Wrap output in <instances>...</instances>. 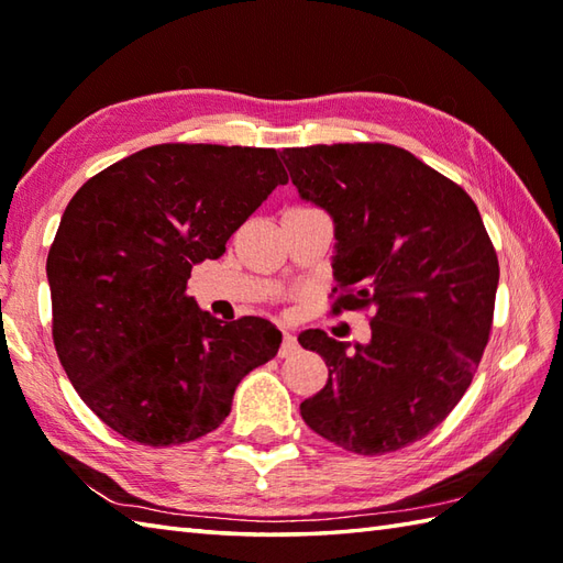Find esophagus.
<instances>
[{
	"mask_svg": "<svg viewBox=\"0 0 563 563\" xmlns=\"http://www.w3.org/2000/svg\"><path fill=\"white\" fill-rule=\"evenodd\" d=\"M297 351V339L290 331H283V345H280V357H288Z\"/></svg>",
	"mask_w": 563,
	"mask_h": 563,
	"instance_id": "esophagus-1",
	"label": "esophagus"
}]
</instances>
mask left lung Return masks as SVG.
I'll list each match as a JSON object with an SVG mask.
<instances>
[{"mask_svg":"<svg viewBox=\"0 0 563 563\" xmlns=\"http://www.w3.org/2000/svg\"><path fill=\"white\" fill-rule=\"evenodd\" d=\"M280 157L300 198L333 220L343 290L333 314L375 309L373 336L353 349L321 329L297 336L329 367L300 413L343 450L394 452L445 421L472 385L494 319V244L474 200L401 147L312 145Z\"/></svg>","mask_w":563,"mask_h":563,"instance_id":"obj_1","label":"left lung"}]
</instances>
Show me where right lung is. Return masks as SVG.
<instances>
[{"mask_svg":"<svg viewBox=\"0 0 563 563\" xmlns=\"http://www.w3.org/2000/svg\"><path fill=\"white\" fill-rule=\"evenodd\" d=\"M275 150L154 145L84 184L47 254L53 341L81 401L123 438L181 445L218 428L239 382L278 353L271 321L214 319L190 271L275 186Z\"/></svg>","mask_w":563,"mask_h":563,"instance_id":"right-lung-1","label":"right lung"}]
</instances>
